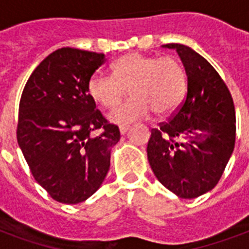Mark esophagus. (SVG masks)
Wrapping results in <instances>:
<instances>
[{
	"mask_svg": "<svg viewBox=\"0 0 249 249\" xmlns=\"http://www.w3.org/2000/svg\"><path fill=\"white\" fill-rule=\"evenodd\" d=\"M119 130H120L121 136H124V134H126V132L129 130V126H120V129H119Z\"/></svg>",
	"mask_w": 249,
	"mask_h": 249,
	"instance_id": "esophagus-1",
	"label": "esophagus"
}]
</instances>
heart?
Listing matches in <instances>:
<instances>
[{
	"label": "heart",
	"instance_id": "heart-1",
	"mask_svg": "<svg viewBox=\"0 0 249 249\" xmlns=\"http://www.w3.org/2000/svg\"><path fill=\"white\" fill-rule=\"evenodd\" d=\"M128 89L132 98L107 116L112 124L128 125L151 111L155 115L173 111L185 93V71L173 56L132 53L115 62L112 75L97 71L88 81L89 95L105 108L119 105Z\"/></svg>",
	"mask_w": 249,
	"mask_h": 249
}]
</instances>
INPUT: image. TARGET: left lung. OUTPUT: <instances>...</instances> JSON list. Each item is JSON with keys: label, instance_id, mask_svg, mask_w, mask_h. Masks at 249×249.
Instances as JSON below:
<instances>
[{"label": "left lung", "instance_id": "8db88e82", "mask_svg": "<svg viewBox=\"0 0 249 249\" xmlns=\"http://www.w3.org/2000/svg\"><path fill=\"white\" fill-rule=\"evenodd\" d=\"M174 49L185 67L187 94L169 121L152 129L147 159L164 187L194 199L218 183L235 144V108L228 86L208 60L182 44Z\"/></svg>", "mask_w": 249, "mask_h": 249}]
</instances>
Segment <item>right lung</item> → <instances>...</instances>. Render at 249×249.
I'll return each instance as SVG.
<instances>
[{"instance_id":"add662e5","label":"right lung","mask_w":249,"mask_h":249,"mask_svg":"<svg viewBox=\"0 0 249 249\" xmlns=\"http://www.w3.org/2000/svg\"><path fill=\"white\" fill-rule=\"evenodd\" d=\"M105 54L62 48L33 71L19 105L18 143L37 183L54 200L79 204L97 191L120 141L88 93ZM104 133L92 137L94 130Z\"/></svg>"}]
</instances>
